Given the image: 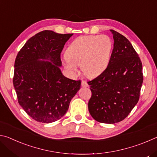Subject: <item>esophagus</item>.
Returning a JSON list of instances; mask_svg holds the SVG:
<instances>
[{
  "label": "esophagus",
  "instance_id": "esophagus-1",
  "mask_svg": "<svg viewBox=\"0 0 157 157\" xmlns=\"http://www.w3.org/2000/svg\"><path fill=\"white\" fill-rule=\"evenodd\" d=\"M81 85H82V86H83V87H87V86H88V84H87V82L86 81H84V80H82V81Z\"/></svg>",
  "mask_w": 157,
  "mask_h": 157
}]
</instances>
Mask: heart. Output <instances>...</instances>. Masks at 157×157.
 <instances>
[{
    "label": "heart",
    "instance_id": "1",
    "mask_svg": "<svg viewBox=\"0 0 157 157\" xmlns=\"http://www.w3.org/2000/svg\"><path fill=\"white\" fill-rule=\"evenodd\" d=\"M113 44L107 35L82 36L75 39L66 49L63 64L69 73L82 71L89 78L102 74L109 63Z\"/></svg>",
    "mask_w": 157,
    "mask_h": 157
}]
</instances>
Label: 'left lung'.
Masks as SVG:
<instances>
[{"mask_svg":"<svg viewBox=\"0 0 157 157\" xmlns=\"http://www.w3.org/2000/svg\"><path fill=\"white\" fill-rule=\"evenodd\" d=\"M113 48L102 74L88 82L92 95L88 104L93 118L114 124L124 120L139 100L143 77L142 63L125 36L110 30Z\"/></svg>","mask_w":157,"mask_h":157,"instance_id":"left-lung-1","label":"left lung"}]
</instances>
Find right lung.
Listing matches in <instances>:
<instances>
[{
    "label": "right lung",
    "mask_w": 157,
    "mask_h": 157,
    "mask_svg": "<svg viewBox=\"0 0 157 157\" xmlns=\"http://www.w3.org/2000/svg\"><path fill=\"white\" fill-rule=\"evenodd\" d=\"M73 34L44 30L28 39L14 63L13 84L21 107L39 123H50L67 112L80 80L66 78L60 55Z\"/></svg>",
    "instance_id": "right-lung-1"
}]
</instances>
